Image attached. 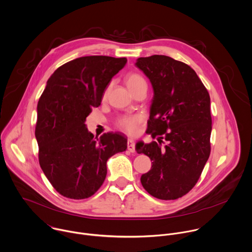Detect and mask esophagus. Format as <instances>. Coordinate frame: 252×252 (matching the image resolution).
Returning a JSON list of instances; mask_svg holds the SVG:
<instances>
[{
    "label": "esophagus",
    "mask_w": 252,
    "mask_h": 252,
    "mask_svg": "<svg viewBox=\"0 0 252 252\" xmlns=\"http://www.w3.org/2000/svg\"><path fill=\"white\" fill-rule=\"evenodd\" d=\"M127 149H128V151H130V152H134V151H135V148H134V140L131 139V138H128V140H127Z\"/></svg>",
    "instance_id": "34e87169"
}]
</instances>
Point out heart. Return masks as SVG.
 <instances>
[{
  "mask_svg": "<svg viewBox=\"0 0 252 252\" xmlns=\"http://www.w3.org/2000/svg\"><path fill=\"white\" fill-rule=\"evenodd\" d=\"M144 82L145 80L139 74H136V73H130L126 78V83L129 90H131L135 86ZM141 121L142 119L139 115H125L118 120L117 124L122 130L131 134L137 130V127L141 123Z\"/></svg>",
  "mask_w": 252,
  "mask_h": 252,
  "instance_id": "b5f03b06",
  "label": "heart"
}]
</instances>
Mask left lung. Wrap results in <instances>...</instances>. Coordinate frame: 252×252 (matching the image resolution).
<instances>
[{
  "mask_svg": "<svg viewBox=\"0 0 252 252\" xmlns=\"http://www.w3.org/2000/svg\"><path fill=\"white\" fill-rule=\"evenodd\" d=\"M135 66L153 88L146 133L158 140L136 143L152 161L140 182L156 198L177 199L195 186L210 155V96L196 72L171 57L138 58Z\"/></svg>",
  "mask_w": 252,
  "mask_h": 252,
  "instance_id": "obj_1",
  "label": "left lung"
}]
</instances>
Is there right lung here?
Wrapping results in <instances>:
<instances>
[{
  "label": "right lung",
  "instance_id": "add662e5",
  "mask_svg": "<svg viewBox=\"0 0 252 252\" xmlns=\"http://www.w3.org/2000/svg\"><path fill=\"white\" fill-rule=\"evenodd\" d=\"M126 62L108 56L74 59L55 70L38 101L35 137L40 167L54 189L67 198L93 195L105 181L109 158L127 147L124 133L107 132L98 138L85 125Z\"/></svg>",
  "mask_w": 252,
  "mask_h": 252
}]
</instances>
